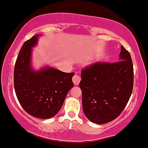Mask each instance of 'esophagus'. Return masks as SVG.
Segmentation results:
<instances>
[{
    "label": "esophagus",
    "mask_w": 148,
    "mask_h": 148,
    "mask_svg": "<svg viewBox=\"0 0 148 148\" xmlns=\"http://www.w3.org/2000/svg\"><path fill=\"white\" fill-rule=\"evenodd\" d=\"M80 81H81V78H80V77L78 75H75L73 77V81L75 85H78Z\"/></svg>",
    "instance_id": "obj_1"
}]
</instances>
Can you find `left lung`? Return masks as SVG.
<instances>
[{"instance_id":"left-lung-1","label":"left lung","mask_w":148,"mask_h":148,"mask_svg":"<svg viewBox=\"0 0 148 148\" xmlns=\"http://www.w3.org/2000/svg\"><path fill=\"white\" fill-rule=\"evenodd\" d=\"M79 86L85 116L96 124L116 119L129 101L134 86V67L129 52L121 46L120 60L95 63L81 70Z\"/></svg>"}]
</instances>
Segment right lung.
Masks as SVG:
<instances>
[{"instance_id":"add662e5","label":"right lung","mask_w":148,"mask_h":148,"mask_svg":"<svg viewBox=\"0 0 148 148\" xmlns=\"http://www.w3.org/2000/svg\"><path fill=\"white\" fill-rule=\"evenodd\" d=\"M40 35H34L22 46L14 71V86L19 103L30 115L40 119L55 116L62 108L74 84L75 73H64L53 67L35 70L32 66V47Z\"/></svg>"}]
</instances>
